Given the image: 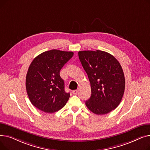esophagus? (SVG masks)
Segmentation results:
<instances>
[{
	"mask_svg": "<svg viewBox=\"0 0 150 150\" xmlns=\"http://www.w3.org/2000/svg\"><path fill=\"white\" fill-rule=\"evenodd\" d=\"M78 90H74L72 91V93H73V94H76L78 93Z\"/></svg>",
	"mask_w": 150,
	"mask_h": 150,
	"instance_id": "esophagus-1",
	"label": "esophagus"
}]
</instances>
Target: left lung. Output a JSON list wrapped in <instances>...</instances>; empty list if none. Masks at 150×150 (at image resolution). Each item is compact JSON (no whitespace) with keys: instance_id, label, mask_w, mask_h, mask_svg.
Instances as JSON below:
<instances>
[{"instance_id":"obj_1","label":"left lung","mask_w":150,"mask_h":150,"mask_svg":"<svg viewBox=\"0 0 150 150\" xmlns=\"http://www.w3.org/2000/svg\"><path fill=\"white\" fill-rule=\"evenodd\" d=\"M78 57L91 83V96L86 101V106L97 115L112 111L120 104L125 88L119 62L110 53L98 50L80 51Z\"/></svg>"}]
</instances>
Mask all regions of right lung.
Here are the masks:
<instances>
[{
    "instance_id": "1",
    "label": "right lung",
    "mask_w": 150,
    "mask_h": 150,
    "mask_svg": "<svg viewBox=\"0 0 150 150\" xmlns=\"http://www.w3.org/2000/svg\"><path fill=\"white\" fill-rule=\"evenodd\" d=\"M74 55L72 52L51 50L39 54L31 62L26 76V90L32 105L53 113L64 107L70 97L59 75L62 67Z\"/></svg>"
}]
</instances>
